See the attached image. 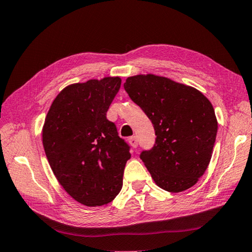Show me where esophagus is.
I'll return each instance as SVG.
<instances>
[{
	"label": "esophagus",
	"instance_id": "34e87169",
	"mask_svg": "<svg viewBox=\"0 0 252 252\" xmlns=\"http://www.w3.org/2000/svg\"><path fill=\"white\" fill-rule=\"evenodd\" d=\"M129 143L131 144V146H133V148H138V139H136V136H131V138H129Z\"/></svg>",
	"mask_w": 252,
	"mask_h": 252
}]
</instances>
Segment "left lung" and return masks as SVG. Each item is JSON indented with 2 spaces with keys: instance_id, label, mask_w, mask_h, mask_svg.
Instances as JSON below:
<instances>
[{
  "instance_id": "left-lung-1",
  "label": "left lung",
  "mask_w": 252,
  "mask_h": 252,
  "mask_svg": "<svg viewBox=\"0 0 252 252\" xmlns=\"http://www.w3.org/2000/svg\"><path fill=\"white\" fill-rule=\"evenodd\" d=\"M125 89L153 123L155 143L140 158L161 189L180 193L203 176L217 135L209 100L193 87L155 75L129 77Z\"/></svg>"
}]
</instances>
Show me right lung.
I'll return each instance as SVG.
<instances>
[{
    "label": "right lung",
    "instance_id": "add662e5",
    "mask_svg": "<svg viewBox=\"0 0 252 252\" xmlns=\"http://www.w3.org/2000/svg\"><path fill=\"white\" fill-rule=\"evenodd\" d=\"M120 87L119 77L68 86L45 119L43 145L49 165L63 189L89 207L116 198L131 158L129 144L107 119Z\"/></svg>",
    "mask_w": 252,
    "mask_h": 252
}]
</instances>
